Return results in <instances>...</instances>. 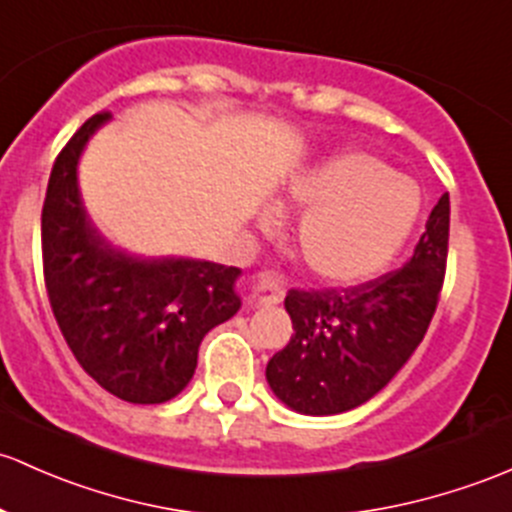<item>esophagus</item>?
<instances>
[{"label": "esophagus", "instance_id": "34e87169", "mask_svg": "<svg viewBox=\"0 0 512 512\" xmlns=\"http://www.w3.org/2000/svg\"><path fill=\"white\" fill-rule=\"evenodd\" d=\"M284 299V279L274 272H260L247 287V301L255 306L279 304Z\"/></svg>", "mask_w": 512, "mask_h": 512}]
</instances>
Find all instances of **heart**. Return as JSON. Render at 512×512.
<instances>
[{"mask_svg":"<svg viewBox=\"0 0 512 512\" xmlns=\"http://www.w3.org/2000/svg\"><path fill=\"white\" fill-rule=\"evenodd\" d=\"M287 203L304 208L294 247L306 270L328 284H360L378 277L410 240L422 193L363 149H343L299 174Z\"/></svg>","mask_w":512,"mask_h":512,"instance_id":"obj_1","label":"heart"}]
</instances>
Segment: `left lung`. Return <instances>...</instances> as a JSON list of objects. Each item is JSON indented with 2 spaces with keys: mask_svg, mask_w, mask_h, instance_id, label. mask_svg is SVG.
Listing matches in <instances>:
<instances>
[{
  "mask_svg": "<svg viewBox=\"0 0 512 512\" xmlns=\"http://www.w3.org/2000/svg\"><path fill=\"white\" fill-rule=\"evenodd\" d=\"M449 193L405 267L346 289H292L294 336L267 363V383L301 414H341L378 395L422 343L446 272Z\"/></svg>",
  "mask_w": 512,
  "mask_h": 512,
  "instance_id": "left-lung-1",
  "label": "left lung"
}]
</instances>
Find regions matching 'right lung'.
<instances>
[{"instance_id": "add662e5", "label": "right lung", "mask_w": 512, "mask_h": 512, "mask_svg": "<svg viewBox=\"0 0 512 512\" xmlns=\"http://www.w3.org/2000/svg\"><path fill=\"white\" fill-rule=\"evenodd\" d=\"M90 117L56 157L41 211L43 279L75 360L107 392L159 405L193 378L203 336L238 314V267L117 250L98 233L78 191V159L110 120Z\"/></svg>"}]
</instances>
